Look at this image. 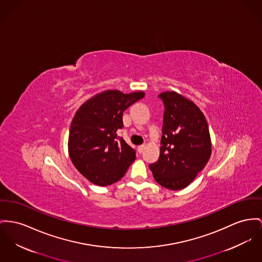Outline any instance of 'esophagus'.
<instances>
[{
	"label": "esophagus",
	"mask_w": 262,
	"mask_h": 262,
	"mask_svg": "<svg viewBox=\"0 0 262 262\" xmlns=\"http://www.w3.org/2000/svg\"><path fill=\"white\" fill-rule=\"evenodd\" d=\"M144 149H145V145H141L138 147V151H139V153H142L143 151H144Z\"/></svg>",
	"instance_id": "1"
}]
</instances>
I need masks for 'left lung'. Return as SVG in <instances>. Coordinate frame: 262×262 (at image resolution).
<instances>
[{"instance_id":"8db88e82","label":"left lung","mask_w":262,"mask_h":262,"mask_svg":"<svg viewBox=\"0 0 262 262\" xmlns=\"http://www.w3.org/2000/svg\"><path fill=\"white\" fill-rule=\"evenodd\" d=\"M165 105L160 157L149 166L159 185L169 190L188 187L211 155L209 126L202 110L176 91L162 92Z\"/></svg>"}]
</instances>
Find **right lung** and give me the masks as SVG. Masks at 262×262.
Listing matches in <instances>:
<instances>
[{"label": "right lung", "mask_w": 262, "mask_h": 262, "mask_svg": "<svg viewBox=\"0 0 262 262\" xmlns=\"http://www.w3.org/2000/svg\"><path fill=\"white\" fill-rule=\"evenodd\" d=\"M143 91L123 93L105 90L86 100L70 124L69 154L77 171L97 186L119 181L136 158L117 131L123 127V112L143 98Z\"/></svg>", "instance_id": "obj_1"}]
</instances>
